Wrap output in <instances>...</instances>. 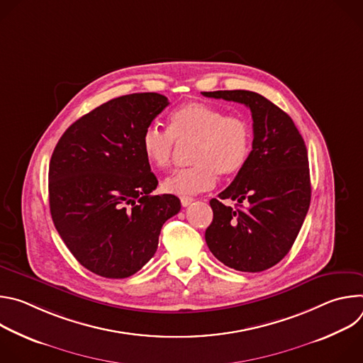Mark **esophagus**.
I'll return each mask as SVG.
<instances>
[{
	"label": "esophagus",
	"instance_id": "esophagus-1",
	"mask_svg": "<svg viewBox=\"0 0 363 363\" xmlns=\"http://www.w3.org/2000/svg\"><path fill=\"white\" fill-rule=\"evenodd\" d=\"M192 201H194V198H192V196H181V203H182V206H188V205H191V203H192Z\"/></svg>",
	"mask_w": 363,
	"mask_h": 363
}]
</instances>
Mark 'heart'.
Segmentation results:
<instances>
[{"instance_id": "heart-1", "label": "heart", "mask_w": 363, "mask_h": 363, "mask_svg": "<svg viewBox=\"0 0 363 363\" xmlns=\"http://www.w3.org/2000/svg\"><path fill=\"white\" fill-rule=\"evenodd\" d=\"M192 142L188 168L171 174L162 184L175 195H192L214 186L217 175L231 177L247 164L252 147V128L240 115H227L223 109L201 101H189L172 112L169 132L147 126L140 147L149 164L160 169L172 162L175 142Z\"/></svg>"}]
</instances>
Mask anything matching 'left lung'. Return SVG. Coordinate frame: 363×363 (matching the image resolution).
I'll use <instances>...</instances> for the list:
<instances>
[{"label": "left lung", "instance_id": "1", "mask_svg": "<svg viewBox=\"0 0 363 363\" xmlns=\"http://www.w3.org/2000/svg\"><path fill=\"white\" fill-rule=\"evenodd\" d=\"M202 94L250 108L254 133L245 167L218 195L237 200L240 208L210 201L214 218L205 231L206 245L234 270L264 272L290 251L308 211L312 186L304 140L291 118L262 94L248 90Z\"/></svg>", "mask_w": 363, "mask_h": 363}]
</instances>
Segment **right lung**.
<instances>
[{"label": "right lung", "instance_id": "right-lung-1", "mask_svg": "<svg viewBox=\"0 0 363 363\" xmlns=\"http://www.w3.org/2000/svg\"><path fill=\"white\" fill-rule=\"evenodd\" d=\"M168 105L160 93L112 99L69 126L51 155V218L94 274L139 272L157 252L165 221L181 210L175 195H152L158 179L140 147L143 130Z\"/></svg>", "mask_w": 363, "mask_h": 363}]
</instances>
